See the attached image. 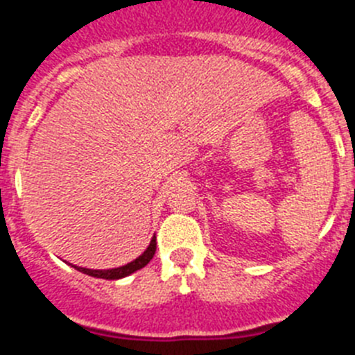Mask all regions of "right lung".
<instances>
[{"instance_id": "1", "label": "right lung", "mask_w": 355, "mask_h": 355, "mask_svg": "<svg viewBox=\"0 0 355 355\" xmlns=\"http://www.w3.org/2000/svg\"><path fill=\"white\" fill-rule=\"evenodd\" d=\"M155 252H156V236H153V240H150V243H149V247L146 249V252H144L142 256H139V258L135 259V261L128 263V265L119 266V268H112V270H90V268H81V266H74V268L80 272H83V274H87V275H92V277L110 279V281H112V279L126 277V275H130V274H133V272L144 268V266H146L147 263L153 259Z\"/></svg>"}]
</instances>
